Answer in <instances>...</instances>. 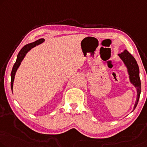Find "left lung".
I'll return each instance as SVG.
<instances>
[{
    "instance_id": "8db88e82",
    "label": "left lung",
    "mask_w": 147,
    "mask_h": 147,
    "mask_svg": "<svg viewBox=\"0 0 147 147\" xmlns=\"http://www.w3.org/2000/svg\"><path fill=\"white\" fill-rule=\"evenodd\" d=\"M118 56L121 59L125 66L127 68L130 83L133 84L135 88H136L137 90V98L134 106H133V111L137 106L141 92V84L139 77V68L135 59L127 49H125L121 53L118 54Z\"/></svg>"
}]
</instances>
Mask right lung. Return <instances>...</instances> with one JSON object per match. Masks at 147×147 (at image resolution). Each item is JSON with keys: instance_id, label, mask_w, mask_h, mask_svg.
<instances>
[{"instance_id": "1", "label": "right lung", "mask_w": 147, "mask_h": 147, "mask_svg": "<svg viewBox=\"0 0 147 147\" xmlns=\"http://www.w3.org/2000/svg\"><path fill=\"white\" fill-rule=\"evenodd\" d=\"M44 41H45L44 39H39L38 40L34 41V42L26 44L25 46H24V47L22 48V49L18 53V54L17 55L16 63H14V66H13V68H12V72H11V89H12V92L13 90V84H14V78H15V75H16V71L19 68L20 65L22 61H23L24 59V57L26 56V54H27L28 52H29L32 48L36 47V45L41 44V43H43Z\"/></svg>"}]
</instances>
